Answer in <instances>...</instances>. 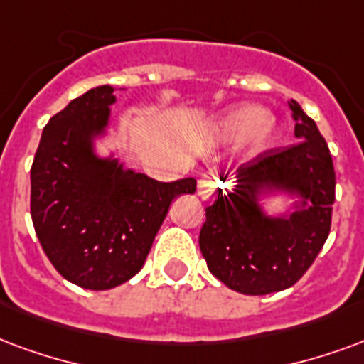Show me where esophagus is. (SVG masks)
I'll return each instance as SVG.
<instances>
[{"label":"esophagus","mask_w":364,"mask_h":364,"mask_svg":"<svg viewBox=\"0 0 364 364\" xmlns=\"http://www.w3.org/2000/svg\"><path fill=\"white\" fill-rule=\"evenodd\" d=\"M218 191V183L212 179V177H203L200 181H198V196L203 198V200H210L212 196L216 195Z\"/></svg>","instance_id":"obj_1"}]
</instances>
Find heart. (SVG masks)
Wrapping results in <instances>:
<instances>
[{
    "instance_id": "1",
    "label": "heart",
    "mask_w": 364,
    "mask_h": 364,
    "mask_svg": "<svg viewBox=\"0 0 364 364\" xmlns=\"http://www.w3.org/2000/svg\"><path fill=\"white\" fill-rule=\"evenodd\" d=\"M206 134L218 141H237L245 136V152L255 156L270 148L276 134V121L260 107H237L214 125H210Z\"/></svg>"
}]
</instances>
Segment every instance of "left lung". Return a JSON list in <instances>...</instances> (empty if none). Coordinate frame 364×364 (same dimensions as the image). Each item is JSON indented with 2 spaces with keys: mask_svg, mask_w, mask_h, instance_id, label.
Wrapping results in <instances>:
<instances>
[{
  "mask_svg": "<svg viewBox=\"0 0 364 364\" xmlns=\"http://www.w3.org/2000/svg\"><path fill=\"white\" fill-rule=\"evenodd\" d=\"M289 107L299 142L266 150L237 169V185L228 195L218 191L198 237L208 270L243 295H266L297 284L332 225L336 171L330 148L295 100ZM272 190L297 196L296 212L268 217L257 200Z\"/></svg>",
  "mask_w": 364,
  "mask_h": 364,
  "instance_id": "8db88e82",
  "label": "left lung"
}]
</instances>
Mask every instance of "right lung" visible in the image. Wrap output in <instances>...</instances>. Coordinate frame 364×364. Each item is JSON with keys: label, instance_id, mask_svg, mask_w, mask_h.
<instances>
[{"label": "right lung", "instance_id": "right-lung-1", "mask_svg": "<svg viewBox=\"0 0 364 364\" xmlns=\"http://www.w3.org/2000/svg\"><path fill=\"white\" fill-rule=\"evenodd\" d=\"M114 102L109 85L69 102L42 131L31 168V216L46 257L92 291L139 274L171 200L196 191L193 177L156 181L94 152Z\"/></svg>", "mask_w": 364, "mask_h": 364}]
</instances>
